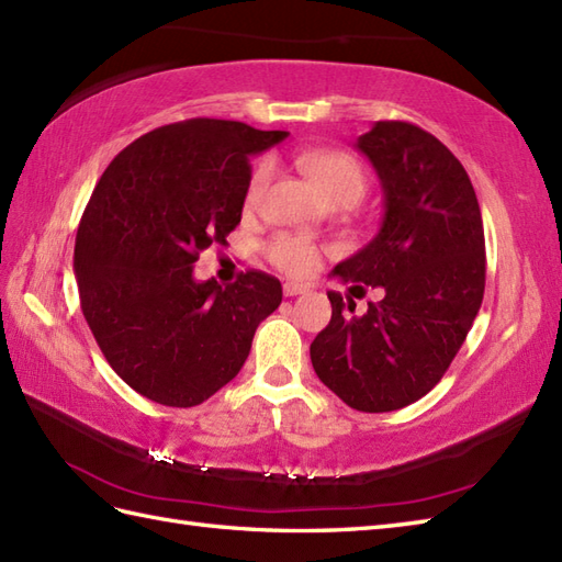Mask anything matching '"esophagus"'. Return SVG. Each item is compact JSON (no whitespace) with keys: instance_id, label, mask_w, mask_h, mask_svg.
<instances>
[{"instance_id":"esophagus-1","label":"esophagus","mask_w":562,"mask_h":562,"mask_svg":"<svg viewBox=\"0 0 562 562\" xmlns=\"http://www.w3.org/2000/svg\"><path fill=\"white\" fill-rule=\"evenodd\" d=\"M306 292H308V284L284 282V296H299V294H306Z\"/></svg>"}]
</instances>
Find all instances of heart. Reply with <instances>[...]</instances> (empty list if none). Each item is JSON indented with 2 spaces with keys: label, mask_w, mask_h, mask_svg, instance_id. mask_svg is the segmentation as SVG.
Listing matches in <instances>:
<instances>
[{
  "label": "heart",
  "mask_w": 562,
  "mask_h": 562,
  "mask_svg": "<svg viewBox=\"0 0 562 562\" xmlns=\"http://www.w3.org/2000/svg\"><path fill=\"white\" fill-rule=\"evenodd\" d=\"M304 172L308 179L321 189L325 199L333 203H359L363 191H367V172L359 165L357 158L342 150H318L308 153L302 160ZM272 177V162L263 160L258 162L254 175L246 187V207H258L268 191ZM268 256L280 270L290 272V276H306L318 266V246L306 237H294V234H278L276 239L268 244Z\"/></svg>",
  "instance_id": "heart-1"
}]
</instances>
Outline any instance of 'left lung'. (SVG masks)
<instances>
[{"label": "left lung", "instance_id": "left-lung-1", "mask_svg": "<svg viewBox=\"0 0 562 562\" xmlns=\"http://www.w3.org/2000/svg\"><path fill=\"white\" fill-rule=\"evenodd\" d=\"M357 148L381 179L383 222L330 278L383 299L357 316L355 299L328 292L311 363L351 409L375 414L422 400L448 371L484 299L486 244L472 181L434 134L375 122Z\"/></svg>", "mask_w": 562, "mask_h": 562}]
</instances>
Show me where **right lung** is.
Masks as SVG:
<instances>
[{
    "label": "right lung",
    "mask_w": 562,
    "mask_h": 562,
    "mask_svg": "<svg viewBox=\"0 0 562 562\" xmlns=\"http://www.w3.org/2000/svg\"><path fill=\"white\" fill-rule=\"evenodd\" d=\"M227 120H187L136 138L104 169L76 234L83 316L114 373L165 407H195L227 385L258 323L282 302L278 278L227 286L193 263L241 222L251 155L284 140Z\"/></svg>",
    "instance_id": "right-lung-1"
}]
</instances>
